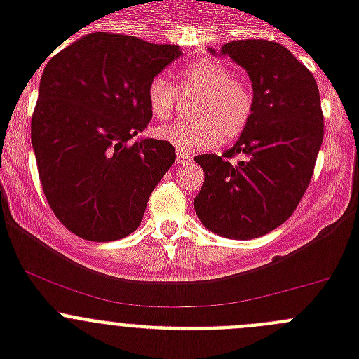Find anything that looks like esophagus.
Segmentation results:
<instances>
[{"label":"esophagus","instance_id":"1","mask_svg":"<svg viewBox=\"0 0 359 359\" xmlns=\"http://www.w3.org/2000/svg\"><path fill=\"white\" fill-rule=\"evenodd\" d=\"M176 160L177 163H189V161H192V154H187V152H182V151H177L176 152Z\"/></svg>","mask_w":359,"mask_h":359}]
</instances>
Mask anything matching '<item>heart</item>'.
I'll use <instances>...</instances> for the list:
<instances>
[{
  "label": "heart",
  "instance_id": "heart-1",
  "mask_svg": "<svg viewBox=\"0 0 359 359\" xmlns=\"http://www.w3.org/2000/svg\"><path fill=\"white\" fill-rule=\"evenodd\" d=\"M187 86L201 90L192 109L196 118L165 123L154 129L158 140L174 145L176 151L192 154L201 149L230 142L248 128L253 113V95L248 84L233 79L230 69L212 59H198L183 69ZM147 104L152 115L169 118L176 106V88L163 75L151 79Z\"/></svg>",
  "mask_w": 359,
  "mask_h": 359
}]
</instances>
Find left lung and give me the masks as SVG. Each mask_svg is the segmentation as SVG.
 I'll return each instance as SVG.
<instances>
[{"instance_id":"obj_1","label":"left lung","mask_w":359,"mask_h":359,"mask_svg":"<svg viewBox=\"0 0 359 359\" xmlns=\"http://www.w3.org/2000/svg\"><path fill=\"white\" fill-rule=\"evenodd\" d=\"M208 52L246 69L253 113L223 156L194 158L205 172L194 210L217 236L255 239L287 221L309 185L323 140L318 86L313 73L273 41H231Z\"/></svg>"}]
</instances>
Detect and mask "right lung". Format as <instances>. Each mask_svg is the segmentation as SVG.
<instances>
[{
  "instance_id": "right-lung-1",
  "label": "right lung",
  "mask_w": 359,
  "mask_h": 359,
  "mask_svg": "<svg viewBox=\"0 0 359 359\" xmlns=\"http://www.w3.org/2000/svg\"><path fill=\"white\" fill-rule=\"evenodd\" d=\"M180 55L176 44L95 32L44 66L32 147L48 205L75 236L107 243L140 226L176 151L154 138L129 140L152 118L149 82Z\"/></svg>"
}]
</instances>
